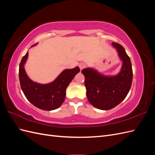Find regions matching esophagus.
Here are the masks:
<instances>
[{
	"label": "esophagus",
	"instance_id": "1",
	"mask_svg": "<svg viewBox=\"0 0 155 155\" xmlns=\"http://www.w3.org/2000/svg\"><path fill=\"white\" fill-rule=\"evenodd\" d=\"M85 67H86V65H85V63H81V64H79V67L80 68L81 70L83 69L84 68H85Z\"/></svg>",
	"mask_w": 155,
	"mask_h": 155
}]
</instances>
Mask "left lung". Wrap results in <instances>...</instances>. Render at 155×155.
I'll use <instances>...</instances> for the list:
<instances>
[{
	"mask_svg": "<svg viewBox=\"0 0 155 155\" xmlns=\"http://www.w3.org/2000/svg\"><path fill=\"white\" fill-rule=\"evenodd\" d=\"M123 64L121 72L114 76H105L92 68L81 70L88 101L97 109L109 110L122 101L130 91L133 81V69L130 58L122 46L112 43Z\"/></svg>",
	"mask_w": 155,
	"mask_h": 155,
	"instance_id": "left-lung-1",
	"label": "left lung"
}]
</instances>
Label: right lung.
I'll return each instance as SVG.
<instances>
[{
	"label": "right lung",
	"mask_w": 155,
	"mask_h": 155,
	"mask_svg": "<svg viewBox=\"0 0 155 155\" xmlns=\"http://www.w3.org/2000/svg\"><path fill=\"white\" fill-rule=\"evenodd\" d=\"M34 46V45H33ZM28 53L23 56L19 64L18 76L25 96L31 104L45 110H52L62 105L66 96V89L74 76L80 71L78 67L66 69L55 80L46 85L32 81L24 68Z\"/></svg>",
	"instance_id": "right-lung-1"
}]
</instances>
